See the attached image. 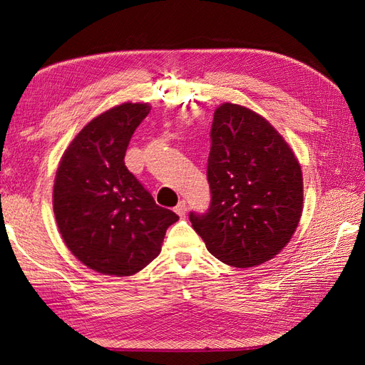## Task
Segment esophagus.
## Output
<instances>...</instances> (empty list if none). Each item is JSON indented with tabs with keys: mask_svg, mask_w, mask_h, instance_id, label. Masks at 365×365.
Masks as SVG:
<instances>
[{
	"mask_svg": "<svg viewBox=\"0 0 365 365\" xmlns=\"http://www.w3.org/2000/svg\"><path fill=\"white\" fill-rule=\"evenodd\" d=\"M175 213L178 215L180 217L185 216V213H187V204H185V201H180L178 202V205L175 207Z\"/></svg>",
	"mask_w": 365,
	"mask_h": 365,
	"instance_id": "1",
	"label": "esophagus"
}]
</instances>
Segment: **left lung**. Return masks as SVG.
I'll return each instance as SVG.
<instances>
[{
  "instance_id": "obj_1",
  "label": "left lung",
  "mask_w": 365,
  "mask_h": 365,
  "mask_svg": "<svg viewBox=\"0 0 365 365\" xmlns=\"http://www.w3.org/2000/svg\"><path fill=\"white\" fill-rule=\"evenodd\" d=\"M207 180L212 201L190 212L207 250L231 267L268 262L291 240L303 212V176L292 149L268 120L220 105L213 117Z\"/></svg>"
}]
</instances>
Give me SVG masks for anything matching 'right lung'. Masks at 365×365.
<instances>
[{"label":"right lung","instance_id":"1","mask_svg":"<svg viewBox=\"0 0 365 365\" xmlns=\"http://www.w3.org/2000/svg\"><path fill=\"white\" fill-rule=\"evenodd\" d=\"M150 111L123 103L93 118L63 152L53 210L65 245L88 268L125 277L155 259L180 217L155 204L125 165L132 134Z\"/></svg>","mask_w":365,"mask_h":365}]
</instances>
